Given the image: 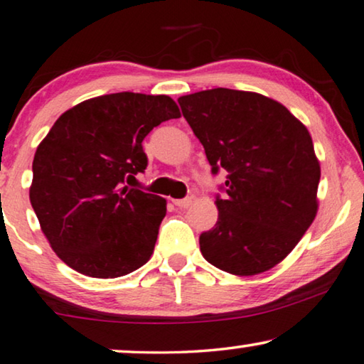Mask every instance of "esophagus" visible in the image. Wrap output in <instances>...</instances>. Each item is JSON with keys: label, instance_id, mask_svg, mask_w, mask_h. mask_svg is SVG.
Returning <instances> with one entry per match:
<instances>
[{"label": "esophagus", "instance_id": "34e87169", "mask_svg": "<svg viewBox=\"0 0 364 364\" xmlns=\"http://www.w3.org/2000/svg\"><path fill=\"white\" fill-rule=\"evenodd\" d=\"M173 205L178 208H188L192 205V197H186V198H176L172 200Z\"/></svg>", "mask_w": 364, "mask_h": 364}]
</instances>
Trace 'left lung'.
<instances>
[{
	"label": "left lung",
	"mask_w": 364,
	"mask_h": 364,
	"mask_svg": "<svg viewBox=\"0 0 364 364\" xmlns=\"http://www.w3.org/2000/svg\"><path fill=\"white\" fill-rule=\"evenodd\" d=\"M212 173L228 172L218 221L200 235L210 264L255 276L279 264L317 215L320 164L309 131L264 95L212 88L178 98Z\"/></svg>",
	"instance_id": "left-lung-1"
}]
</instances>
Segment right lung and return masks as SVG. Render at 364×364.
<instances>
[{"mask_svg":"<svg viewBox=\"0 0 364 364\" xmlns=\"http://www.w3.org/2000/svg\"><path fill=\"white\" fill-rule=\"evenodd\" d=\"M178 117L167 95L121 92L85 100L55 121L34 154L29 198L67 266L113 279L149 261L166 200L126 183L146 169V136Z\"/></svg>","mask_w":364,"mask_h":364,"instance_id":"1","label":"right lung"}]
</instances>
